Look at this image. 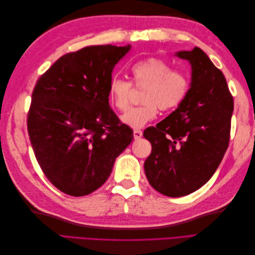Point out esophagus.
Here are the masks:
<instances>
[{
	"instance_id": "esophagus-1",
	"label": "esophagus",
	"mask_w": 255,
	"mask_h": 255,
	"mask_svg": "<svg viewBox=\"0 0 255 255\" xmlns=\"http://www.w3.org/2000/svg\"><path fill=\"white\" fill-rule=\"evenodd\" d=\"M134 138L136 140H138V139H140V138L142 137V130H140V129H134Z\"/></svg>"
}]
</instances>
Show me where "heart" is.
Wrapping results in <instances>:
<instances>
[{
    "label": "heart",
    "mask_w": 255,
    "mask_h": 255,
    "mask_svg": "<svg viewBox=\"0 0 255 255\" xmlns=\"http://www.w3.org/2000/svg\"><path fill=\"white\" fill-rule=\"evenodd\" d=\"M132 83L115 76L109 85L111 104L119 112L129 106L134 88L143 89L141 105L132 107L121 117L125 125L138 128L156 118L158 109L170 112L179 107L187 98L190 81L188 75L180 70H173L168 61L150 57L130 67Z\"/></svg>",
    "instance_id": "obj_1"
}]
</instances>
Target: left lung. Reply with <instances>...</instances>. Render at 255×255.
Listing matches in <instances>:
<instances>
[{"label": "left lung", "instance_id": "1", "mask_svg": "<svg viewBox=\"0 0 255 255\" xmlns=\"http://www.w3.org/2000/svg\"><path fill=\"white\" fill-rule=\"evenodd\" d=\"M176 56L192 69L187 98L159 122L144 129L152 151L144 161L151 186L177 198L196 191L217 170L230 142L234 102L225 75L195 48Z\"/></svg>", "mask_w": 255, "mask_h": 255}]
</instances>
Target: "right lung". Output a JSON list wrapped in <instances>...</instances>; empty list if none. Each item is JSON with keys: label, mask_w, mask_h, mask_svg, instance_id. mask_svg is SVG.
<instances>
[{"label": "right lung", "mask_w": 255, "mask_h": 255, "mask_svg": "<svg viewBox=\"0 0 255 255\" xmlns=\"http://www.w3.org/2000/svg\"><path fill=\"white\" fill-rule=\"evenodd\" d=\"M130 45H91L67 53L38 79L27 132L47 179L73 197L91 194L109 179L133 129L111 109L109 85Z\"/></svg>", "instance_id": "obj_1"}]
</instances>
